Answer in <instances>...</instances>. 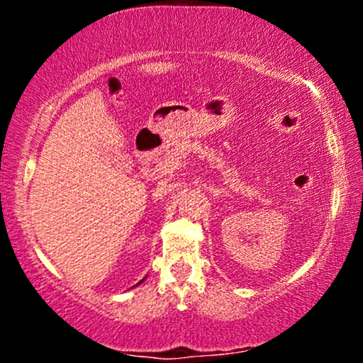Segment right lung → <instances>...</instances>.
<instances>
[{
  "label": "right lung",
  "mask_w": 363,
  "mask_h": 363,
  "mask_svg": "<svg viewBox=\"0 0 363 363\" xmlns=\"http://www.w3.org/2000/svg\"><path fill=\"white\" fill-rule=\"evenodd\" d=\"M143 280H145V278H143ZM143 280H141V281H140V283H143ZM140 283H138V285H140ZM135 286H136V285H135Z\"/></svg>",
  "instance_id": "obj_1"
}]
</instances>
